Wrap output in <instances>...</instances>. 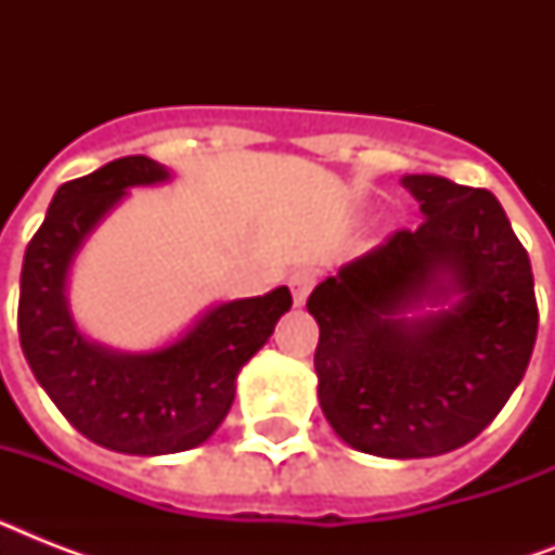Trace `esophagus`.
I'll return each instance as SVG.
<instances>
[{
    "label": "esophagus",
    "mask_w": 555,
    "mask_h": 555,
    "mask_svg": "<svg viewBox=\"0 0 555 555\" xmlns=\"http://www.w3.org/2000/svg\"><path fill=\"white\" fill-rule=\"evenodd\" d=\"M317 285V270L313 268H296L291 273V291H294V302L296 305H305L308 294L313 291Z\"/></svg>",
    "instance_id": "obj_1"
}]
</instances>
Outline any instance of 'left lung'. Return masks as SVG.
Segmentation results:
<instances>
[{
  "label": "left lung",
  "mask_w": 555,
  "mask_h": 555,
  "mask_svg": "<svg viewBox=\"0 0 555 555\" xmlns=\"http://www.w3.org/2000/svg\"><path fill=\"white\" fill-rule=\"evenodd\" d=\"M426 218L313 287L320 405L348 447L431 457L464 447L525 377L539 331L525 244L490 190L405 176ZM459 299L403 321L417 301Z\"/></svg>",
  "instance_id": "8db88e82"
}]
</instances>
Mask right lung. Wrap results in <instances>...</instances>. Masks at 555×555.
Here are the masks:
<instances>
[{
    "instance_id": "obj_1",
    "label": "right lung",
    "mask_w": 555,
    "mask_h": 555,
    "mask_svg": "<svg viewBox=\"0 0 555 555\" xmlns=\"http://www.w3.org/2000/svg\"><path fill=\"white\" fill-rule=\"evenodd\" d=\"M167 178L146 155L74 178L56 190L22 261L20 343L34 377L74 429L124 455H169L204 443L233 405L235 374L294 305L287 287L218 305L152 354H115L82 337L65 305L74 253L129 186Z\"/></svg>"
}]
</instances>
